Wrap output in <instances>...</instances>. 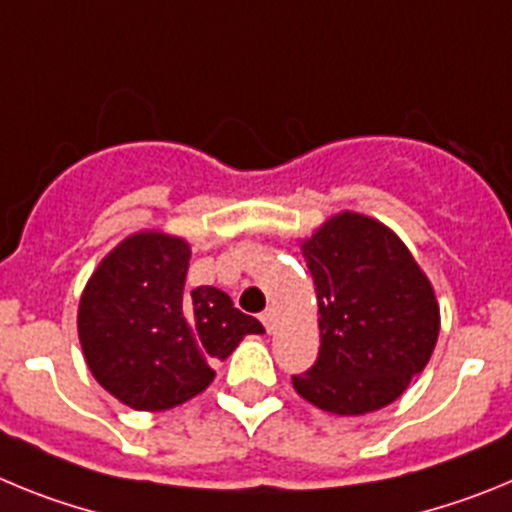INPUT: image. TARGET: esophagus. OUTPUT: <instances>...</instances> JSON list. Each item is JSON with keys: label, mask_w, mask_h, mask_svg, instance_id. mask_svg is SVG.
Masks as SVG:
<instances>
[{"label": "esophagus", "mask_w": 512, "mask_h": 512, "mask_svg": "<svg viewBox=\"0 0 512 512\" xmlns=\"http://www.w3.org/2000/svg\"><path fill=\"white\" fill-rule=\"evenodd\" d=\"M274 320H277V312L271 310V307L261 312V323L266 325V330H274Z\"/></svg>", "instance_id": "obj_1"}]
</instances>
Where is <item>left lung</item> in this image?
<instances>
[{
    "mask_svg": "<svg viewBox=\"0 0 512 512\" xmlns=\"http://www.w3.org/2000/svg\"><path fill=\"white\" fill-rule=\"evenodd\" d=\"M300 248L318 295L320 354L292 377L297 395L333 415L390 405L436 348L433 284L408 246L361 212L328 217Z\"/></svg>",
    "mask_w": 512,
    "mask_h": 512,
    "instance_id": "8db88e82",
    "label": "left lung"
}]
</instances>
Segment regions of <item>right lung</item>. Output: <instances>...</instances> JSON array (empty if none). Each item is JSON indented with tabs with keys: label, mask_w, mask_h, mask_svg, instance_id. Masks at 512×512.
I'll return each mask as SVG.
<instances>
[{
	"label": "right lung",
	"mask_w": 512,
	"mask_h": 512,
	"mask_svg": "<svg viewBox=\"0 0 512 512\" xmlns=\"http://www.w3.org/2000/svg\"><path fill=\"white\" fill-rule=\"evenodd\" d=\"M189 259L179 235L140 230L99 261L81 292L76 325L89 372L133 410L192 400L215 379V361L264 333L223 289H184Z\"/></svg>",
	"instance_id": "right-lung-1"
}]
</instances>
